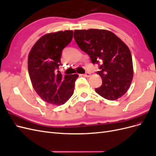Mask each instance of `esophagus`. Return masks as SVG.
I'll return each mask as SVG.
<instances>
[{
	"mask_svg": "<svg viewBox=\"0 0 156 156\" xmlns=\"http://www.w3.org/2000/svg\"><path fill=\"white\" fill-rule=\"evenodd\" d=\"M83 76L85 77H89L90 76V73H88V72H87V73H86L85 74H83Z\"/></svg>",
	"mask_w": 156,
	"mask_h": 156,
	"instance_id": "esophagus-1",
	"label": "esophagus"
}]
</instances>
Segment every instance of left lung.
I'll return each mask as SVG.
<instances>
[{
  "label": "left lung",
  "instance_id": "left-lung-1",
  "mask_svg": "<svg viewBox=\"0 0 156 156\" xmlns=\"http://www.w3.org/2000/svg\"><path fill=\"white\" fill-rule=\"evenodd\" d=\"M73 37L93 64L101 62L98 73L102 84L96 92L108 100L124 95L133 77V61L128 47L114 33L103 29L75 30Z\"/></svg>",
  "mask_w": 156,
  "mask_h": 156
}]
</instances>
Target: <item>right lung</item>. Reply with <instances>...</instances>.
Here are the masks:
<instances>
[{
  "label": "right lung",
  "instance_id": "obj_1",
  "mask_svg": "<svg viewBox=\"0 0 156 156\" xmlns=\"http://www.w3.org/2000/svg\"><path fill=\"white\" fill-rule=\"evenodd\" d=\"M72 30L42 36L33 45L28 57V70L32 87L44 101L64 104L73 94L77 74L62 75L58 70L62 51L73 37Z\"/></svg>",
  "mask_w": 156,
  "mask_h": 156
}]
</instances>
